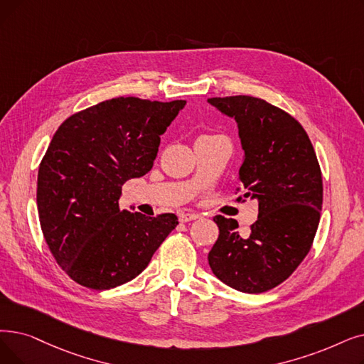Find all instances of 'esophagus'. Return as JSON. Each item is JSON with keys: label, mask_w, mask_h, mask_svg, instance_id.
Listing matches in <instances>:
<instances>
[{"label": "esophagus", "mask_w": 364, "mask_h": 364, "mask_svg": "<svg viewBox=\"0 0 364 364\" xmlns=\"http://www.w3.org/2000/svg\"><path fill=\"white\" fill-rule=\"evenodd\" d=\"M196 218H199V214H196V213H183V214H180L181 223H187V221H192V220H196Z\"/></svg>", "instance_id": "obj_1"}]
</instances>
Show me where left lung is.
Masks as SVG:
<instances>
[{"label": "left lung", "mask_w": 364, "mask_h": 364, "mask_svg": "<svg viewBox=\"0 0 364 364\" xmlns=\"http://www.w3.org/2000/svg\"><path fill=\"white\" fill-rule=\"evenodd\" d=\"M208 102L238 123L242 198L259 202L248 236L236 220L214 217L220 233L208 262L226 286L263 293L286 281L311 250L323 203L317 154L302 124L264 100L238 95Z\"/></svg>", "instance_id": "1"}]
</instances>
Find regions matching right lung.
<instances>
[{
  "instance_id": "obj_1",
  "label": "right lung",
  "mask_w": 364,
  "mask_h": 364,
  "mask_svg": "<svg viewBox=\"0 0 364 364\" xmlns=\"http://www.w3.org/2000/svg\"><path fill=\"white\" fill-rule=\"evenodd\" d=\"M186 101L113 98L68 117L38 168L37 207L44 240L62 271L92 290L143 272L176 229V214L120 210L122 186L151 169L161 135Z\"/></svg>"
}]
</instances>
